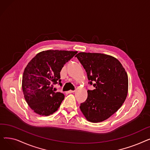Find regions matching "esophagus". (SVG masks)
I'll list each match as a JSON object with an SVG mask.
<instances>
[{
    "mask_svg": "<svg viewBox=\"0 0 150 150\" xmlns=\"http://www.w3.org/2000/svg\"><path fill=\"white\" fill-rule=\"evenodd\" d=\"M75 92V91H72V90H70V91H69L68 92H67V93H73V92Z\"/></svg>",
    "mask_w": 150,
    "mask_h": 150,
    "instance_id": "obj_1",
    "label": "esophagus"
}]
</instances>
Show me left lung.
I'll use <instances>...</instances> for the list:
<instances>
[{"label":"left lung","instance_id":"8db88e82","mask_svg":"<svg viewBox=\"0 0 150 150\" xmlns=\"http://www.w3.org/2000/svg\"><path fill=\"white\" fill-rule=\"evenodd\" d=\"M87 73L89 84L95 88L88 91V98L80 109L88 121L103 122L117 112L125 101L128 89L127 72L120 61L110 55L78 53L75 56Z\"/></svg>","mask_w":150,"mask_h":150}]
</instances>
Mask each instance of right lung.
Listing matches in <instances>:
<instances>
[{"label":"right lung","mask_w":150,"mask_h":150,"mask_svg":"<svg viewBox=\"0 0 150 150\" xmlns=\"http://www.w3.org/2000/svg\"><path fill=\"white\" fill-rule=\"evenodd\" d=\"M77 52L46 50L38 53L25 68L22 88L24 98L36 114L48 116L59 108L64 95L54 92V84L59 83L60 72Z\"/></svg>","instance_id":"right-lung-1"}]
</instances>
